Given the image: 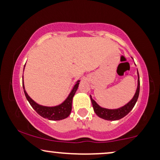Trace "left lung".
<instances>
[{
    "label": "left lung",
    "instance_id": "left-lung-1",
    "mask_svg": "<svg viewBox=\"0 0 160 160\" xmlns=\"http://www.w3.org/2000/svg\"><path fill=\"white\" fill-rule=\"evenodd\" d=\"M138 87H137L136 92L134 93L133 98L128 101V102L123 107L118 108V109H107V108L101 107L93 100L92 96L90 95V99L92 101L94 112L99 118L107 120V121H118L125 117L130 112L131 110L133 109L135 103L138 101L139 93H140V76L138 70Z\"/></svg>",
    "mask_w": 160,
    "mask_h": 160
}]
</instances>
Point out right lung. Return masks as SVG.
Masks as SVG:
<instances>
[{
	"label": "right lung",
	"mask_w": 160,
	"mask_h": 160,
	"mask_svg": "<svg viewBox=\"0 0 160 160\" xmlns=\"http://www.w3.org/2000/svg\"><path fill=\"white\" fill-rule=\"evenodd\" d=\"M25 66H26V65H24V68ZM79 82L80 80H78L76 82V84L74 85L72 90L70 91V94L68 95L67 98L62 103H60V104L57 106H54V107H46V106L40 105L37 102H35L32 98H31V97L28 95V93L26 92V90H25L23 76H22V88H23L24 93L26 97V99L29 102L33 109L39 115L42 116L44 118H47V119L50 120V121H60V120H63L67 118L70 115V112H71L72 98H73L74 95H75L76 90H77L78 88Z\"/></svg>",
	"instance_id": "obj_1"
}]
</instances>
